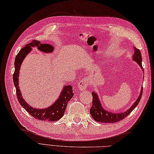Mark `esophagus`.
<instances>
[{
	"label": "esophagus",
	"mask_w": 154,
	"mask_h": 154,
	"mask_svg": "<svg viewBox=\"0 0 154 154\" xmlns=\"http://www.w3.org/2000/svg\"><path fill=\"white\" fill-rule=\"evenodd\" d=\"M88 85V80L85 78H84V79H81L80 81V82L78 83V88L81 90V91H84L85 90V89L87 88Z\"/></svg>",
	"instance_id": "34e87169"
}]
</instances>
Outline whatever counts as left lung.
<instances>
[{
	"mask_svg": "<svg viewBox=\"0 0 154 154\" xmlns=\"http://www.w3.org/2000/svg\"><path fill=\"white\" fill-rule=\"evenodd\" d=\"M133 60L134 61H136L138 63L140 67H142V55L140 50L136 47L134 48V54L133 55ZM143 92V88H142L141 92H140V96L138 99L134 103V104L127 111L122 113H111L110 112H107L106 110H104L100 104V101L98 99V95L95 93H92L93 96V102L92 106L90 109V113L91 116L93 118V119L97 121V122H104V123H114L117 122L120 120H122L124 118H126L128 115L131 113L132 111L135 109L136 106L138 105L140 103V100L141 99Z\"/></svg>",
	"mask_w": 154,
	"mask_h": 154,
	"instance_id": "1",
	"label": "left lung"
}]
</instances>
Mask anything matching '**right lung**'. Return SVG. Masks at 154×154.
<instances>
[{"label":"right lung","mask_w":154,"mask_h":154,"mask_svg":"<svg viewBox=\"0 0 154 154\" xmlns=\"http://www.w3.org/2000/svg\"><path fill=\"white\" fill-rule=\"evenodd\" d=\"M34 46H36L39 50L45 52V53H51L54 50V47H52L51 45L41 44L40 41L35 40H32L30 44H26L25 47L20 50L15 58V70L14 74H13V81H14V86L16 87V96H17L18 102L21 104V106L34 119L40 120L51 121V122L57 121L63 117L68 102L74 95L73 91H72L73 88L71 85L65 87L60 96L55 101V103L52 104L51 106L48 107V109H37L31 107L27 103L25 102L21 95L20 91L19 89L18 76L21 63L23 60L26 56V55L30 53L32 50L31 47Z\"/></svg>","instance_id":"1"}]
</instances>
